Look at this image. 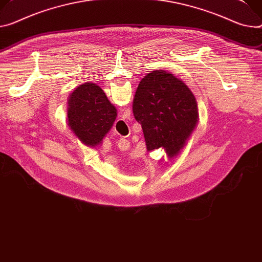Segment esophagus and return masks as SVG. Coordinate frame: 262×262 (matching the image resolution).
Masks as SVG:
<instances>
[{
    "label": "esophagus",
    "mask_w": 262,
    "mask_h": 262,
    "mask_svg": "<svg viewBox=\"0 0 262 262\" xmlns=\"http://www.w3.org/2000/svg\"><path fill=\"white\" fill-rule=\"evenodd\" d=\"M118 146H119V148L122 149V150H126V149L129 148V142L125 139H121V140H119V142H118Z\"/></svg>",
    "instance_id": "obj_1"
}]
</instances>
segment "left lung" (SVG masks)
Returning <instances> with one entry per match:
<instances>
[{
  "label": "left lung",
  "mask_w": 262,
  "mask_h": 262,
  "mask_svg": "<svg viewBox=\"0 0 262 262\" xmlns=\"http://www.w3.org/2000/svg\"><path fill=\"white\" fill-rule=\"evenodd\" d=\"M133 113L143 129L147 151L162 147L169 160L181 154L199 122L193 93L164 70L151 71L141 79Z\"/></svg>",
  "instance_id": "left-lung-1"
}]
</instances>
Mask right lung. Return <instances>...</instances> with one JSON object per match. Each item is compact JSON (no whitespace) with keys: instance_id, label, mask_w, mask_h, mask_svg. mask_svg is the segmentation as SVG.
I'll list each match as a JSON object with an SVG mask.
<instances>
[{"instance_id":"add662e5","label":"right lung","mask_w":262,"mask_h":262,"mask_svg":"<svg viewBox=\"0 0 262 262\" xmlns=\"http://www.w3.org/2000/svg\"><path fill=\"white\" fill-rule=\"evenodd\" d=\"M67 112L69 126L88 147L101 144L117 117L103 90L93 82L82 83L70 94Z\"/></svg>"}]
</instances>
